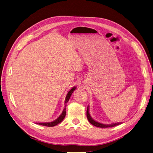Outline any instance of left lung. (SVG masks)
Instances as JSON below:
<instances>
[{"mask_svg":"<svg viewBox=\"0 0 153 153\" xmlns=\"http://www.w3.org/2000/svg\"><path fill=\"white\" fill-rule=\"evenodd\" d=\"M87 119L88 120V121L90 123H91L92 125H94V126L96 127H100V128H107V127H114V126H116V125H120L121 123H113V124H111V125H105V124H103V123H98L97 122V121L94 120L91 116H90V114H89V109H88V106L87 107Z\"/></svg>","mask_w":153,"mask_h":153,"instance_id":"8db88e82","label":"left lung"}]
</instances>
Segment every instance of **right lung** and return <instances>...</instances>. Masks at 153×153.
<instances>
[{"label": "right lung", "mask_w": 153, "mask_h": 153, "mask_svg": "<svg viewBox=\"0 0 153 153\" xmlns=\"http://www.w3.org/2000/svg\"><path fill=\"white\" fill-rule=\"evenodd\" d=\"M76 87H74L72 88L70 91L68 92L67 95H66V99H65V104L68 102L70 96H71L72 94L73 93V92L75 91ZM66 107V106H65ZM66 116V108H64L63 111H62V114H61V116L58 117L57 120H56L55 121H52V122H48V123H39V125H43V126H46V127H53V126H56L57 124H59V123H61V121L63 120V119L65 118V117Z\"/></svg>", "instance_id": "right-lung-1"}]
</instances>
